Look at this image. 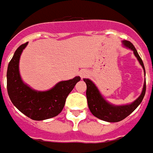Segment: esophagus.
I'll use <instances>...</instances> for the list:
<instances>
[{
	"instance_id": "34e87169",
	"label": "esophagus",
	"mask_w": 153,
	"mask_h": 153,
	"mask_svg": "<svg viewBox=\"0 0 153 153\" xmlns=\"http://www.w3.org/2000/svg\"><path fill=\"white\" fill-rule=\"evenodd\" d=\"M79 75L82 79H83V78H86L87 76H88V75H89V72L86 70H83L80 71Z\"/></svg>"
}]
</instances>
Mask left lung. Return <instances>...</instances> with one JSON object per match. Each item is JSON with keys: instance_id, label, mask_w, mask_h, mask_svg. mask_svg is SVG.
Instances as JSON below:
<instances>
[{"instance_id": "left-lung-1", "label": "left lung", "mask_w": 153, "mask_h": 153, "mask_svg": "<svg viewBox=\"0 0 153 153\" xmlns=\"http://www.w3.org/2000/svg\"><path fill=\"white\" fill-rule=\"evenodd\" d=\"M122 42L125 47L134 51V56L137 57L145 73L143 62L142 60L141 57L139 56L137 50L135 49L134 46L129 41L124 40ZM83 81L87 84L86 96L90 111L94 116H96L97 118L102 120L104 121L118 122L126 118L142 102V101L144 97L145 93H146V81H145L141 95L138 97L134 102L128 105H124V106H114L107 102L106 100L104 99V97L100 93L99 90L97 89L96 85L91 80L88 79H83Z\"/></svg>"}]
</instances>
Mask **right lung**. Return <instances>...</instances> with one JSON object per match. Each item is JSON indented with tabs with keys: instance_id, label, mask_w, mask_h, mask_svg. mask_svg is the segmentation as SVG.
Instances as JSON below:
<instances>
[{
	"instance_id": "obj_1",
	"label": "right lung",
	"mask_w": 153,
	"mask_h": 153,
	"mask_svg": "<svg viewBox=\"0 0 153 153\" xmlns=\"http://www.w3.org/2000/svg\"><path fill=\"white\" fill-rule=\"evenodd\" d=\"M28 42L22 44L15 51L7 69V92L10 101L23 114L34 120H43L59 115L63 110L65 100L80 77L61 81L51 89L39 92L25 84L19 74V62L22 51Z\"/></svg>"
}]
</instances>
